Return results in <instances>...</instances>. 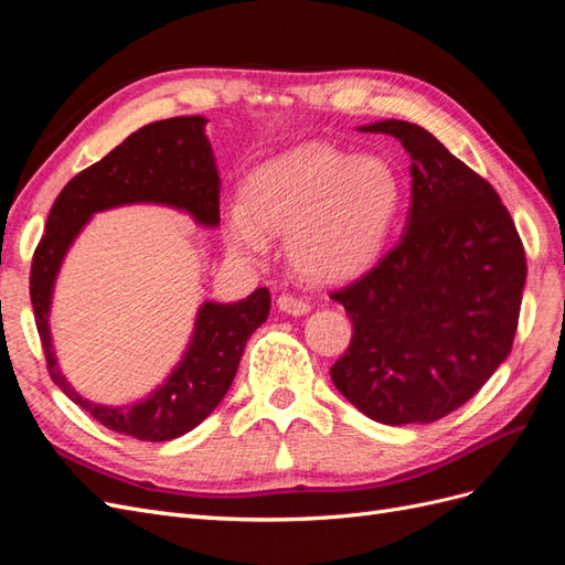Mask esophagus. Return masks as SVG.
Instances as JSON below:
<instances>
[{
  "instance_id": "1",
  "label": "esophagus",
  "mask_w": 565,
  "mask_h": 565,
  "mask_svg": "<svg viewBox=\"0 0 565 565\" xmlns=\"http://www.w3.org/2000/svg\"><path fill=\"white\" fill-rule=\"evenodd\" d=\"M278 309L287 316H306L311 311V303L299 299V297H292V295H282V297H278Z\"/></svg>"
}]
</instances>
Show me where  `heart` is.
I'll return each mask as SVG.
<instances>
[{
  "label": "heart",
  "instance_id": "b5f03b06",
  "mask_svg": "<svg viewBox=\"0 0 565 565\" xmlns=\"http://www.w3.org/2000/svg\"><path fill=\"white\" fill-rule=\"evenodd\" d=\"M403 207V181L380 156H349L309 143L259 164L243 200L224 210L228 249L259 264L270 235L285 233L287 259L301 276L349 280L380 259Z\"/></svg>",
  "mask_w": 565,
  "mask_h": 565
}]
</instances>
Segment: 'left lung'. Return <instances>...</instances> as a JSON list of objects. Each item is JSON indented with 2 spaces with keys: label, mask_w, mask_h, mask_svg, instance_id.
<instances>
[{
  "label": "left lung",
  "mask_w": 565,
  "mask_h": 565,
  "mask_svg": "<svg viewBox=\"0 0 565 565\" xmlns=\"http://www.w3.org/2000/svg\"><path fill=\"white\" fill-rule=\"evenodd\" d=\"M409 164V210L398 245L363 278L332 292L353 337L330 374L380 424H429L465 405L511 351L525 252L494 188L434 134L382 119Z\"/></svg>",
  "instance_id": "8db88e82"
}]
</instances>
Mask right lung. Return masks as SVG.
<instances>
[{
  "label": "right lung",
  "mask_w": 565,
  "mask_h": 565,
  "mask_svg": "<svg viewBox=\"0 0 565 565\" xmlns=\"http://www.w3.org/2000/svg\"><path fill=\"white\" fill-rule=\"evenodd\" d=\"M204 125L207 117L188 115L146 125L127 136L104 160L63 188L32 256L30 299L51 380L106 429L150 443L193 431L224 401L247 339L268 318V289L259 287L231 303L202 301L181 361L162 384L129 405L94 403L65 380L49 328L51 303L67 252L98 212L160 204L188 214L198 226H218L221 179Z\"/></svg>",
  "instance_id": "obj_1"
}]
</instances>
